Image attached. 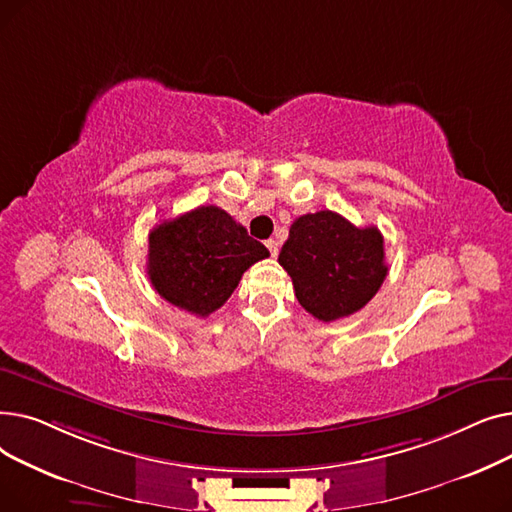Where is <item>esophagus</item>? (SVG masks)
Here are the masks:
<instances>
[{
  "label": "esophagus",
  "mask_w": 512,
  "mask_h": 512,
  "mask_svg": "<svg viewBox=\"0 0 512 512\" xmlns=\"http://www.w3.org/2000/svg\"><path fill=\"white\" fill-rule=\"evenodd\" d=\"M265 247L270 249L272 257H276V255H278V251H280V242H278V240H274V238H270V240H265Z\"/></svg>",
  "instance_id": "obj_1"
}]
</instances>
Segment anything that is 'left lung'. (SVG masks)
<instances>
[{
	"mask_svg": "<svg viewBox=\"0 0 512 512\" xmlns=\"http://www.w3.org/2000/svg\"><path fill=\"white\" fill-rule=\"evenodd\" d=\"M278 261L303 309L321 321L363 309L388 276L382 232L330 209L294 220Z\"/></svg>",
	"mask_w": 512,
	"mask_h": 512,
	"instance_id": "8db88e82",
	"label": "left lung"
}]
</instances>
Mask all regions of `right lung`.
I'll return each mask as SVG.
<instances>
[{
  "mask_svg": "<svg viewBox=\"0 0 512 512\" xmlns=\"http://www.w3.org/2000/svg\"><path fill=\"white\" fill-rule=\"evenodd\" d=\"M270 257L247 228L215 205H201L149 232L147 274L153 288L197 317L218 311L242 274Z\"/></svg>",
  "mask_w": 512,
  "mask_h": 512,
  "instance_id": "1",
  "label": "right lung"
}]
</instances>
